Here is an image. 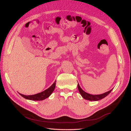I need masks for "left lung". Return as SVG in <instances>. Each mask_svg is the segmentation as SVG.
I'll return each instance as SVG.
<instances>
[{
  "label": "left lung",
  "instance_id": "obj_1",
  "mask_svg": "<svg viewBox=\"0 0 131 131\" xmlns=\"http://www.w3.org/2000/svg\"><path fill=\"white\" fill-rule=\"evenodd\" d=\"M78 90L81 94V96L83 97V98H84L85 100H89V101H99L101 99H102L104 98L105 97H106L108 95L111 93V92L112 91V89L109 90L105 93H103L102 94H100V95H91L87 93V92H85L82 90V89L81 88V86H79V84H78Z\"/></svg>",
  "mask_w": 131,
  "mask_h": 131
}]
</instances>
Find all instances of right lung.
<instances>
[{
  "label": "right lung",
  "instance_id": "add662e5",
  "mask_svg": "<svg viewBox=\"0 0 131 131\" xmlns=\"http://www.w3.org/2000/svg\"><path fill=\"white\" fill-rule=\"evenodd\" d=\"M56 81H55L52 85L50 86L47 89L45 90V91L38 93L37 94L32 95H24L23 94H19L20 96H22L24 99L32 100V101H42L46 99H47L52 94V92L54 90V89L56 88Z\"/></svg>",
  "mask_w": 131,
  "mask_h": 131
}]
</instances>
